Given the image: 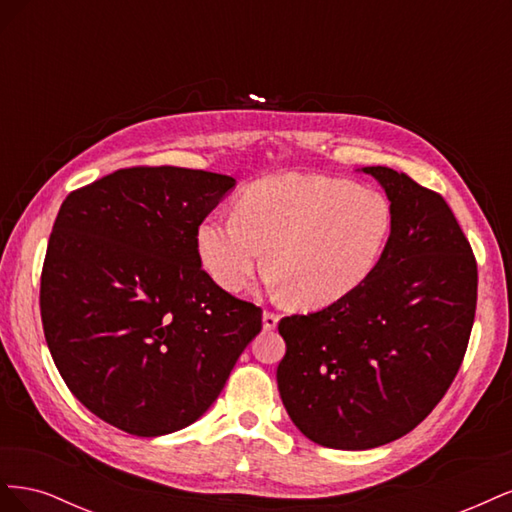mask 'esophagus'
Wrapping results in <instances>:
<instances>
[{
    "mask_svg": "<svg viewBox=\"0 0 512 512\" xmlns=\"http://www.w3.org/2000/svg\"><path fill=\"white\" fill-rule=\"evenodd\" d=\"M277 322H280V316L265 309V314H262V327H265V331H273L277 327Z\"/></svg>",
    "mask_w": 512,
    "mask_h": 512,
    "instance_id": "esophagus-1",
    "label": "esophagus"
}]
</instances>
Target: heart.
I'll use <instances>...</instances> for the list:
<instances>
[{
    "mask_svg": "<svg viewBox=\"0 0 512 512\" xmlns=\"http://www.w3.org/2000/svg\"><path fill=\"white\" fill-rule=\"evenodd\" d=\"M395 211L382 192L324 175L284 173L239 194L235 213L196 228L200 265L241 290L265 260L269 284L299 309H322L361 288L391 241Z\"/></svg>",
    "mask_w": 512,
    "mask_h": 512,
    "instance_id": "1",
    "label": "heart"
}]
</instances>
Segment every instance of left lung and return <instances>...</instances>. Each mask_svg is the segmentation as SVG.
<instances>
[{"label":"left lung","mask_w":512,"mask_h":512,"mask_svg":"<svg viewBox=\"0 0 512 512\" xmlns=\"http://www.w3.org/2000/svg\"><path fill=\"white\" fill-rule=\"evenodd\" d=\"M395 211L378 267L350 297L277 324V389L303 436L365 451L406 436L453 384L476 312L478 271L451 207L406 173L365 166Z\"/></svg>","instance_id":"obj_1"}]
</instances>
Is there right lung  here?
<instances>
[{
  "instance_id": "1",
  "label": "right lung",
  "mask_w": 512,
  "mask_h": 512,
  "mask_svg": "<svg viewBox=\"0 0 512 512\" xmlns=\"http://www.w3.org/2000/svg\"><path fill=\"white\" fill-rule=\"evenodd\" d=\"M177 166L121 168L59 207L40 277L46 344L61 378L102 421L156 438L203 416L262 309L200 267L196 228L235 188Z\"/></svg>"
}]
</instances>
